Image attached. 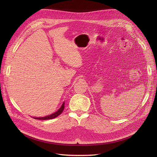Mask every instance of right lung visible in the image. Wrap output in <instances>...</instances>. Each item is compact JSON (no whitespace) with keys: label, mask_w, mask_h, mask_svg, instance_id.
<instances>
[{"label":"right lung","mask_w":157,"mask_h":157,"mask_svg":"<svg viewBox=\"0 0 157 157\" xmlns=\"http://www.w3.org/2000/svg\"><path fill=\"white\" fill-rule=\"evenodd\" d=\"M64 105H65V102L63 103L62 105H61V107H60V109H59L58 111H56V113L52 114V115H50L49 116H46V117H44L34 118H36V119H38V120H48V119H52V118H54L58 116H59L60 114H61V113L63 112V109H64Z\"/></svg>","instance_id":"right-lung-1"}]
</instances>
